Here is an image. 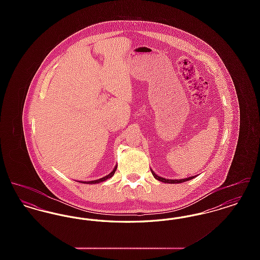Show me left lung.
<instances>
[{
  "instance_id": "obj_1",
  "label": "left lung",
  "mask_w": 260,
  "mask_h": 260,
  "mask_svg": "<svg viewBox=\"0 0 260 260\" xmlns=\"http://www.w3.org/2000/svg\"><path fill=\"white\" fill-rule=\"evenodd\" d=\"M152 172V174L154 175V177L156 178V179H158L159 181H161V182H165V183H172V184H174V183H182V182H185V181H188V180H190V179H192V178H194V177H196V175L195 176H191V177H188V178H184V179H166V178H164V177H161V176H158L156 173H154L153 171H151Z\"/></svg>"
}]
</instances>
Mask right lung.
I'll return each mask as SVG.
<instances>
[{
    "instance_id": "1",
    "label": "right lung",
    "mask_w": 260,
    "mask_h": 260,
    "mask_svg": "<svg viewBox=\"0 0 260 260\" xmlns=\"http://www.w3.org/2000/svg\"><path fill=\"white\" fill-rule=\"evenodd\" d=\"M116 170H117V167H115V169L113 170V172H111V173H109L108 175H106V176H104V177H102V178H100V179H98V180H92V181H87V182H82V183H87V184H95V183H99V182H102V181H105L106 179H108V178H110V177H112L113 175H114V173H115V172H116Z\"/></svg>"
}]
</instances>
